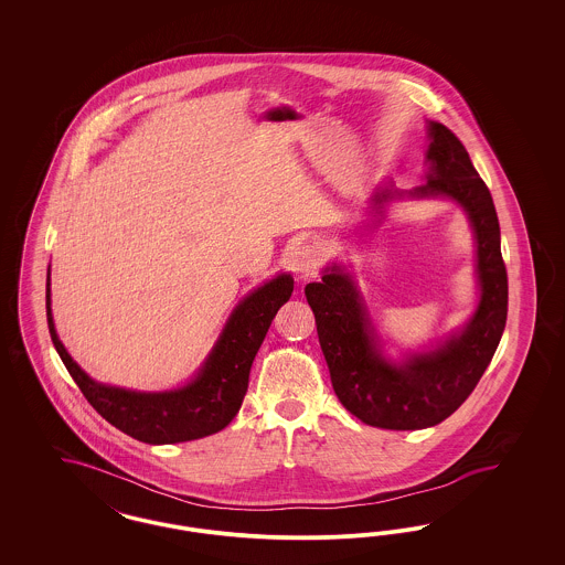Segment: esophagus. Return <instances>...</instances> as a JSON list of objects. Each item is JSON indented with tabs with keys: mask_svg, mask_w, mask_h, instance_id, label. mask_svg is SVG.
<instances>
[{
	"mask_svg": "<svg viewBox=\"0 0 565 565\" xmlns=\"http://www.w3.org/2000/svg\"><path fill=\"white\" fill-rule=\"evenodd\" d=\"M320 269V252L316 245H300L296 247L295 254H292V270L296 273L298 279H307V277H313Z\"/></svg>",
	"mask_w": 565,
	"mask_h": 565,
	"instance_id": "1",
	"label": "esophagus"
}]
</instances>
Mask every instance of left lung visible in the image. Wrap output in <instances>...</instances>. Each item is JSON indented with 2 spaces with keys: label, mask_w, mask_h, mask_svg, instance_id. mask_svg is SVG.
<instances>
[{
  "label": "left lung",
  "mask_w": 565,
  "mask_h": 565,
  "mask_svg": "<svg viewBox=\"0 0 565 565\" xmlns=\"http://www.w3.org/2000/svg\"><path fill=\"white\" fill-rule=\"evenodd\" d=\"M430 137L428 182L411 194H445L468 212L481 284V302L472 322L443 348L411 355L396 366L376 351L350 275L332 267L322 281L305 286L334 394L351 415L383 430H422L456 413L489 366L509 313V275L491 192L451 129L430 122ZM390 196V190L376 192L375 203Z\"/></svg>",
  "instance_id": "8db88e82"
}]
</instances>
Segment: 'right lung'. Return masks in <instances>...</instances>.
Returning <instances> with one entry per match:
<instances>
[{
    "label": "right lung",
    "mask_w": 565,
    "mask_h": 565,
    "mask_svg": "<svg viewBox=\"0 0 565 565\" xmlns=\"http://www.w3.org/2000/svg\"><path fill=\"white\" fill-rule=\"evenodd\" d=\"M49 281L51 279L46 277L49 330L65 369L81 387L84 398L106 422L148 445L196 440L233 422L247 392L252 362L269 332L275 313L295 290V279L290 275H279L254 290L233 311L212 355L192 383L175 392L139 394L95 383L82 373L54 332Z\"/></svg>",
    "instance_id": "right-lung-1"
}]
</instances>
